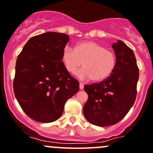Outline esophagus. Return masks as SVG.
Returning <instances> with one entry per match:
<instances>
[{
  "label": "esophagus",
  "instance_id": "1",
  "mask_svg": "<svg viewBox=\"0 0 153 153\" xmlns=\"http://www.w3.org/2000/svg\"><path fill=\"white\" fill-rule=\"evenodd\" d=\"M79 88L80 90H83V89H84V84H83L82 83H80L79 84Z\"/></svg>",
  "mask_w": 153,
  "mask_h": 153
}]
</instances>
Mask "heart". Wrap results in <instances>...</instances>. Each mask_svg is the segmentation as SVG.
I'll use <instances>...</instances> for the list:
<instances>
[{"instance_id": "obj_1", "label": "heart", "mask_w": 153, "mask_h": 153, "mask_svg": "<svg viewBox=\"0 0 153 153\" xmlns=\"http://www.w3.org/2000/svg\"><path fill=\"white\" fill-rule=\"evenodd\" d=\"M62 60L70 73H74L83 64L84 67L78 71L76 75L81 80L93 79L95 82L107 79L116 65L114 52L93 41L81 42L75 48L66 46L63 51Z\"/></svg>"}]
</instances>
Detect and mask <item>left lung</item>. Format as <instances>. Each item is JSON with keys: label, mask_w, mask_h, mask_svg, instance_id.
Returning a JSON list of instances; mask_svg holds the SVG:
<instances>
[{"label": "left lung", "mask_w": 153, "mask_h": 153, "mask_svg": "<svg viewBox=\"0 0 153 153\" xmlns=\"http://www.w3.org/2000/svg\"><path fill=\"white\" fill-rule=\"evenodd\" d=\"M116 65L105 81L84 86L88 99L83 113L89 123L108 126L120 122L129 111L137 95L139 69L132 50L121 40L112 45Z\"/></svg>", "instance_id": "1"}]
</instances>
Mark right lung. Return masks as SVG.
Here are the masks:
<instances>
[{"mask_svg": "<svg viewBox=\"0 0 153 153\" xmlns=\"http://www.w3.org/2000/svg\"><path fill=\"white\" fill-rule=\"evenodd\" d=\"M69 36L47 32L31 37L18 56L13 90L25 114L39 123L61 117L66 101L79 90L62 62Z\"/></svg>", "mask_w": 153, "mask_h": 153, "instance_id": "1", "label": "right lung"}]
</instances>
